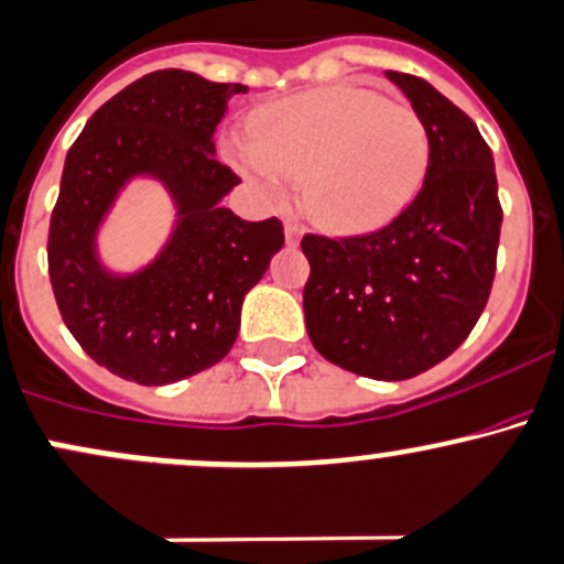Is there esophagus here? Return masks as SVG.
Here are the masks:
<instances>
[{"label": "esophagus", "mask_w": 564, "mask_h": 564, "mask_svg": "<svg viewBox=\"0 0 564 564\" xmlns=\"http://www.w3.org/2000/svg\"><path fill=\"white\" fill-rule=\"evenodd\" d=\"M302 235H305V227H302L296 219H286V243L296 246L302 240Z\"/></svg>", "instance_id": "1"}]
</instances>
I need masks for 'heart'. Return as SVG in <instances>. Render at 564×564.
Instances as JSON below:
<instances>
[{"label": "heart", "mask_w": 564, "mask_h": 564, "mask_svg": "<svg viewBox=\"0 0 564 564\" xmlns=\"http://www.w3.org/2000/svg\"><path fill=\"white\" fill-rule=\"evenodd\" d=\"M230 158L272 192L281 173L305 178L313 219L364 232L410 206L429 171L431 139L406 104L358 85H326L259 109L253 144L235 141Z\"/></svg>", "instance_id": "1"}]
</instances>
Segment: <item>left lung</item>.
I'll return each instance as SVG.
<instances>
[{
	"instance_id": "obj_1",
	"label": "left lung",
	"mask_w": 564,
	"mask_h": 564,
	"mask_svg": "<svg viewBox=\"0 0 564 564\" xmlns=\"http://www.w3.org/2000/svg\"><path fill=\"white\" fill-rule=\"evenodd\" d=\"M386 77L429 128L423 189L377 232L305 235L302 305L326 361L372 380H410L460 348L479 321L503 212L492 152L471 117L425 79Z\"/></svg>"
}]
</instances>
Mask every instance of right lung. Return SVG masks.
Segmentation results:
<instances>
[{"label":"right lung","instance_id":"1","mask_svg":"<svg viewBox=\"0 0 564 564\" xmlns=\"http://www.w3.org/2000/svg\"><path fill=\"white\" fill-rule=\"evenodd\" d=\"M246 90L184 69L144 74L93 111L66 154L47 235L53 294L83 350L122 380L169 386L221 361L246 294L281 251L275 216L246 221L221 206L240 178L214 158V133ZM133 177L169 191L177 219L152 263L115 273L97 232Z\"/></svg>","mask_w":564,"mask_h":564}]
</instances>
